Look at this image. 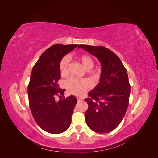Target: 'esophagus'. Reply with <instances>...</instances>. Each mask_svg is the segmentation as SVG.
Returning <instances> with one entry per match:
<instances>
[{"instance_id":"obj_1","label":"esophagus","mask_w":158,"mask_h":158,"mask_svg":"<svg viewBox=\"0 0 158 158\" xmlns=\"http://www.w3.org/2000/svg\"><path fill=\"white\" fill-rule=\"evenodd\" d=\"M77 99H78V101H82V100L83 99V98H80V97H78Z\"/></svg>"}]
</instances>
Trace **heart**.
I'll return each mask as SVG.
<instances>
[{"mask_svg": "<svg viewBox=\"0 0 158 158\" xmlns=\"http://www.w3.org/2000/svg\"><path fill=\"white\" fill-rule=\"evenodd\" d=\"M81 64H82L84 68L89 70L93 67L94 60L89 55L86 54L78 55L76 56ZM69 67V60L66 56H64L60 61L59 70L61 76H65L67 74ZM92 74H95V72H92ZM66 88L68 92L75 95H82L86 91L91 89L92 86V82L88 79H78L76 78H70L65 82Z\"/></svg>", "mask_w": 158, "mask_h": 158, "instance_id": "b5f03b06", "label": "heart"}]
</instances>
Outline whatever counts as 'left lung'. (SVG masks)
I'll use <instances>...</instances> for the list:
<instances>
[{
	"instance_id": "left-lung-1",
	"label": "left lung",
	"mask_w": 158,
	"mask_h": 158,
	"mask_svg": "<svg viewBox=\"0 0 158 158\" xmlns=\"http://www.w3.org/2000/svg\"><path fill=\"white\" fill-rule=\"evenodd\" d=\"M80 47L96 56L102 64L99 83L85 99L88 104L85 121L95 132H110L121 123L128 106L131 86L127 69L118 56L106 47Z\"/></svg>"
}]
</instances>
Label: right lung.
Returning <instances> with one entry per match:
<instances>
[{"instance_id": "1", "label": "right lung", "mask_w": 158, "mask_h": 158, "mask_svg": "<svg viewBox=\"0 0 158 158\" xmlns=\"http://www.w3.org/2000/svg\"><path fill=\"white\" fill-rule=\"evenodd\" d=\"M78 46L53 45L44 52L33 67L27 87L29 106L37 125L49 133L63 132L71 123L77 99L74 95L60 99L65 89H60L57 82L60 78V60ZM56 96L60 98L59 102Z\"/></svg>"}]
</instances>
